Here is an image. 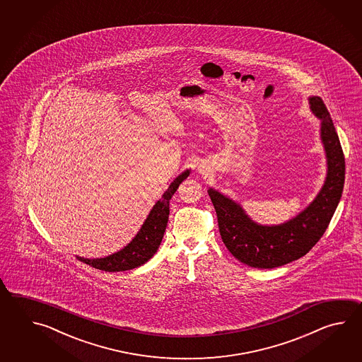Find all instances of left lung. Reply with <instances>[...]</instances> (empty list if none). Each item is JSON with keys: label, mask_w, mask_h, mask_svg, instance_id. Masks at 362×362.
<instances>
[{"label": "left lung", "mask_w": 362, "mask_h": 362, "mask_svg": "<svg viewBox=\"0 0 362 362\" xmlns=\"http://www.w3.org/2000/svg\"><path fill=\"white\" fill-rule=\"evenodd\" d=\"M310 111L321 120L327 175L322 189L299 215L279 225H260L240 204L209 187L223 245L235 259L252 268L272 269L300 259L321 239L341 198L346 162L338 133L323 100L309 97Z\"/></svg>", "instance_id": "1"}]
</instances>
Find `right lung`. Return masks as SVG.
Wrapping results in <instances>:
<instances>
[{
  "instance_id": "right-lung-1",
  "label": "right lung",
  "mask_w": 362,
  "mask_h": 362,
  "mask_svg": "<svg viewBox=\"0 0 362 362\" xmlns=\"http://www.w3.org/2000/svg\"><path fill=\"white\" fill-rule=\"evenodd\" d=\"M190 175V170H186L180 176L170 182L168 189L163 194L162 198L155 203L150 211L144 225L141 226L137 235L132 239L131 243L117 251L100 259H85L76 256L77 260L90 265L95 269L105 272H124L134 269L148 262L158 248L160 246L164 231L168 223L170 216V200L176 192L180 184Z\"/></svg>"
}]
</instances>
